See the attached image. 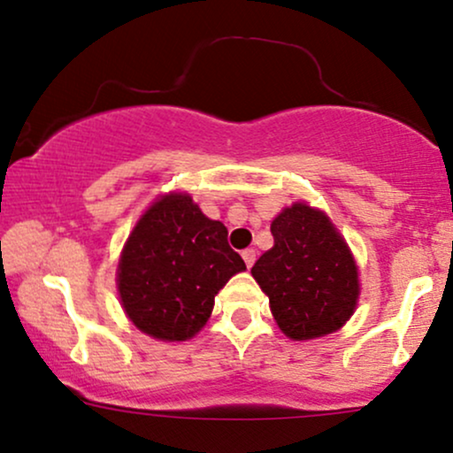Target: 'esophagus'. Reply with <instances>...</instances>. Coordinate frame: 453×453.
Instances as JSON below:
<instances>
[{
  "instance_id": "34e87169",
  "label": "esophagus",
  "mask_w": 453,
  "mask_h": 453,
  "mask_svg": "<svg viewBox=\"0 0 453 453\" xmlns=\"http://www.w3.org/2000/svg\"><path fill=\"white\" fill-rule=\"evenodd\" d=\"M242 257H243V260H246V265H248V267H252V265H254V260H257V250H252V248L243 250V252H242Z\"/></svg>"
}]
</instances>
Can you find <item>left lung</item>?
I'll use <instances>...</instances> for the list:
<instances>
[{
	"label": "left lung",
	"instance_id": "8db88e82",
	"mask_svg": "<svg viewBox=\"0 0 453 453\" xmlns=\"http://www.w3.org/2000/svg\"><path fill=\"white\" fill-rule=\"evenodd\" d=\"M271 235L273 248L254 263L252 275L278 326L296 342L342 328L358 299V271L331 220L295 203L271 222Z\"/></svg>",
	"mask_w": 453,
	"mask_h": 453
}]
</instances>
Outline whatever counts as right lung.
I'll list each match as a JSON object with an SVG mask.
<instances>
[{
    "label": "right lung",
    "mask_w": 453,
    "mask_h": 453,
    "mask_svg": "<svg viewBox=\"0 0 453 453\" xmlns=\"http://www.w3.org/2000/svg\"><path fill=\"white\" fill-rule=\"evenodd\" d=\"M226 235V226L205 218L188 195L152 203L133 228L119 265L120 301L131 322L163 342L199 333L218 290L246 269Z\"/></svg>",
    "instance_id": "1"
}]
</instances>
